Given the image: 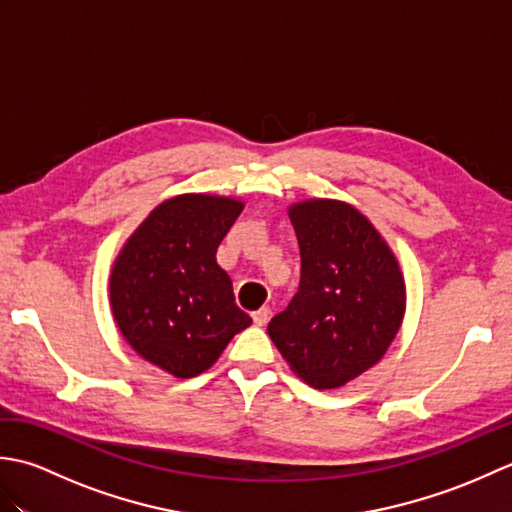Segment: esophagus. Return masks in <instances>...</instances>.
<instances>
[{"label":"esophagus","mask_w":512,"mask_h":512,"mask_svg":"<svg viewBox=\"0 0 512 512\" xmlns=\"http://www.w3.org/2000/svg\"><path fill=\"white\" fill-rule=\"evenodd\" d=\"M270 319V310L268 308H259L257 312H253V323L255 325H266Z\"/></svg>","instance_id":"34e87169"}]
</instances>
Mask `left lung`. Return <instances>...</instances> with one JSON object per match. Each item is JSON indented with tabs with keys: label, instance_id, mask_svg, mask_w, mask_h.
<instances>
[{
	"label": "left lung",
	"instance_id": "left-lung-1",
	"mask_svg": "<svg viewBox=\"0 0 512 512\" xmlns=\"http://www.w3.org/2000/svg\"><path fill=\"white\" fill-rule=\"evenodd\" d=\"M301 253L299 292L268 323L292 372L336 389L374 367L405 319L394 250L356 206L312 198L288 206Z\"/></svg>",
	"mask_w": 512,
	"mask_h": 512
}]
</instances>
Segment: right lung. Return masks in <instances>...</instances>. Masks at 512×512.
I'll list each match as a JSON object with an SVG mask.
<instances>
[{"mask_svg":"<svg viewBox=\"0 0 512 512\" xmlns=\"http://www.w3.org/2000/svg\"><path fill=\"white\" fill-rule=\"evenodd\" d=\"M244 209L237 198L182 193L160 202L129 235L110 275L123 339L176 378L206 372L250 317L217 266V246Z\"/></svg>","mask_w":512,"mask_h":512,"instance_id":"obj_1","label":"right lung"}]
</instances>
